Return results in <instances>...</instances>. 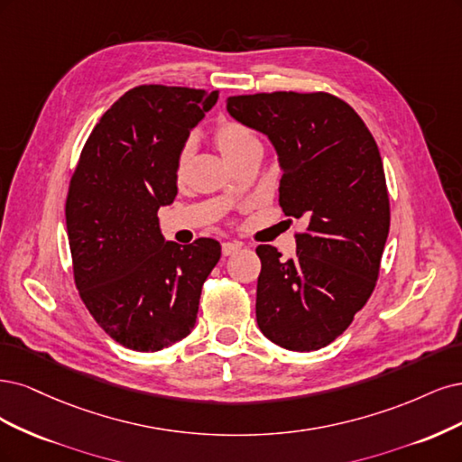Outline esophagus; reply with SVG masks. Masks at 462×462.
<instances>
[{
  "label": "esophagus",
  "mask_w": 462,
  "mask_h": 462,
  "mask_svg": "<svg viewBox=\"0 0 462 462\" xmlns=\"http://www.w3.org/2000/svg\"><path fill=\"white\" fill-rule=\"evenodd\" d=\"M240 249H242L240 242H226V244H222V255L225 257L234 255V253H237Z\"/></svg>",
  "instance_id": "34e87169"
}]
</instances>
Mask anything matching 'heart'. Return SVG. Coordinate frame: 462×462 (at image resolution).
Segmentation results:
<instances>
[{
    "label": "heart",
    "mask_w": 462,
    "mask_h": 462,
    "mask_svg": "<svg viewBox=\"0 0 462 462\" xmlns=\"http://www.w3.org/2000/svg\"><path fill=\"white\" fill-rule=\"evenodd\" d=\"M215 142L218 145L220 153L230 161L237 153H242L244 150H247L249 145L259 143V138H257V134L253 132L247 125H244L240 121H232V118H226V121H220L215 126ZM191 152L193 150H191L189 142H186L180 147V152H178L176 162H174L176 178H182L186 174V169H188L189 159H191Z\"/></svg>",
    "instance_id": "heart-1"
}]
</instances>
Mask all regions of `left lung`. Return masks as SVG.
<instances>
[{"label":"left lung","instance_id":"left-lung-1","mask_svg":"<svg viewBox=\"0 0 462 462\" xmlns=\"http://www.w3.org/2000/svg\"><path fill=\"white\" fill-rule=\"evenodd\" d=\"M226 109L273 142L282 211L307 222L293 259L257 247V324L280 347L317 351L347 330L376 286L390 232L378 145L353 107L326 92L234 96Z\"/></svg>","mask_w":462,"mask_h":462}]
</instances>
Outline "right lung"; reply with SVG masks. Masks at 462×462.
<instances>
[{"instance_id":"right-lung-1","label":"right lung","mask_w":462,"mask_h":462,"mask_svg":"<svg viewBox=\"0 0 462 462\" xmlns=\"http://www.w3.org/2000/svg\"><path fill=\"white\" fill-rule=\"evenodd\" d=\"M218 92L145 84L118 97L86 140L65 205L74 284L96 322L134 351L196 326L220 244L165 242L157 211L176 198L174 162Z\"/></svg>"}]
</instances>
